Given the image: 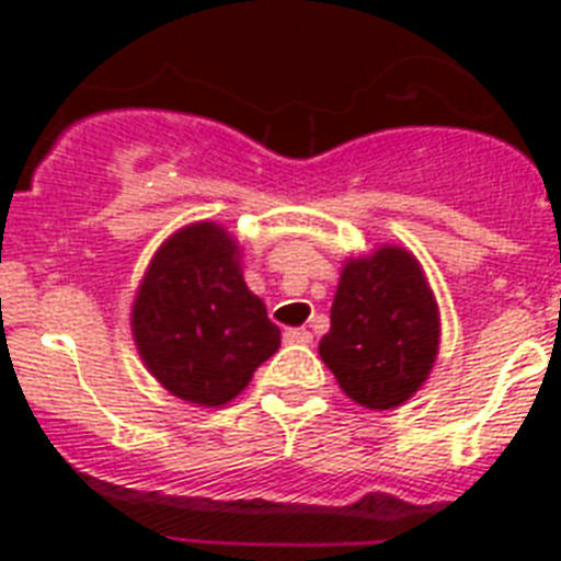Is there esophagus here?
Returning <instances> with one entry per match:
<instances>
[{
    "instance_id": "esophagus-1",
    "label": "esophagus",
    "mask_w": 561,
    "mask_h": 561,
    "mask_svg": "<svg viewBox=\"0 0 561 561\" xmlns=\"http://www.w3.org/2000/svg\"><path fill=\"white\" fill-rule=\"evenodd\" d=\"M285 343H311L308 329H285Z\"/></svg>"
}]
</instances>
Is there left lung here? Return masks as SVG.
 <instances>
[{"instance_id": "1", "label": "left lung", "mask_w": 561, "mask_h": 561, "mask_svg": "<svg viewBox=\"0 0 561 561\" xmlns=\"http://www.w3.org/2000/svg\"><path fill=\"white\" fill-rule=\"evenodd\" d=\"M439 314L419 262L401 247L343 267L320 358L352 401L390 410L422 387L436 358Z\"/></svg>"}]
</instances>
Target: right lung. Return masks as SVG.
Masks as SVG:
<instances>
[{
	"label": "right lung",
	"mask_w": 561,
	"mask_h": 561,
	"mask_svg": "<svg viewBox=\"0 0 561 561\" xmlns=\"http://www.w3.org/2000/svg\"><path fill=\"white\" fill-rule=\"evenodd\" d=\"M134 337L165 390L206 408L236 399L279 350V329L241 279L238 244L218 224L186 227L153 255Z\"/></svg>",
	"instance_id": "add662e5"
}]
</instances>
